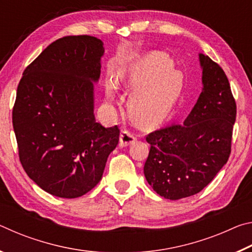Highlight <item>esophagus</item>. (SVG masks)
Returning a JSON list of instances; mask_svg holds the SVG:
<instances>
[{
  "label": "esophagus",
  "mask_w": 252,
  "mask_h": 252,
  "mask_svg": "<svg viewBox=\"0 0 252 252\" xmlns=\"http://www.w3.org/2000/svg\"><path fill=\"white\" fill-rule=\"evenodd\" d=\"M135 141V136L129 131H123L120 135V147H126Z\"/></svg>",
  "instance_id": "obj_1"
}]
</instances>
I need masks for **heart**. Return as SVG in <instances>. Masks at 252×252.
<instances>
[{
    "label": "heart",
    "mask_w": 252,
    "mask_h": 252,
    "mask_svg": "<svg viewBox=\"0 0 252 252\" xmlns=\"http://www.w3.org/2000/svg\"><path fill=\"white\" fill-rule=\"evenodd\" d=\"M121 79L138 87L130 96L129 110L132 119L143 127H151L163 120L182 91V80L174 70L172 59L160 52L135 60L121 74ZM106 94L113 97L112 84L108 87Z\"/></svg>",
    "instance_id": "1"
}]
</instances>
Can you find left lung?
I'll use <instances>...</instances> for the list:
<instances>
[{"instance_id":"1","label":"left lung","mask_w":252,"mask_h":252,"mask_svg":"<svg viewBox=\"0 0 252 252\" xmlns=\"http://www.w3.org/2000/svg\"><path fill=\"white\" fill-rule=\"evenodd\" d=\"M203 90L182 125L149 133L144 163L149 185L161 197H190L210 183L231 153L237 104L221 66L200 54Z\"/></svg>"}]
</instances>
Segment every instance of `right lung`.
I'll list each match as a JSON object with an SVG mask.
<instances>
[{"label":"right lung","mask_w":252,"mask_h":252,"mask_svg":"<svg viewBox=\"0 0 252 252\" xmlns=\"http://www.w3.org/2000/svg\"><path fill=\"white\" fill-rule=\"evenodd\" d=\"M103 52L94 36L61 37L27 66L18 85L12 122L21 164L60 198L92 190L119 143L118 126H102L93 114Z\"/></svg>","instance_id":"add662e5"}]
</instances>
